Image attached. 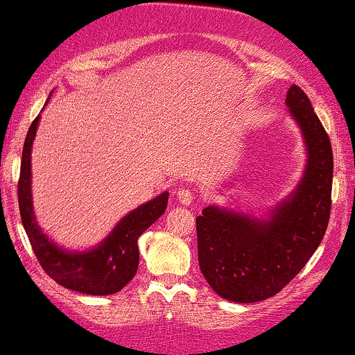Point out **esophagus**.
Returning <instances> with one entry per match:
<instances>
[{
    "label": "esophagus",
    "instance_id": "34e87169",
    "mask_svg": "<svg viewBox=\"0 0 355 355\" xmlns=\"http://www.w3.org/2000/svg\"><path fill=\"white\" fill-rule=\"evenodd\" d=\"M177 198L182 205H191L195 200V193H193V190L187 189V187H180L177 191Z\"/></svg>",
    "mask_w": 355,
    "mask_h": 355
}]
</instances>
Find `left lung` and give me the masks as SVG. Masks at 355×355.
Segmentation results:
<instances>
[{"instance_id":"1","label":"left lung","mask_w":355,"mask_h":355,"mask_svg":"<svg viewBox=\"0 0 355 355\" xmlns=\"http://www.w3.org/2000/svg\"><path fill=\"white\" fill-rule=\"evenodd\" d=\"M286 104L301 125L307 168L300 189L279 205L270 221L207 207L196 218L200 271L218 296L256 302L275 296L297 276L318 250L331 215V140L300 85Z\"/></svg>"}]
</instances>
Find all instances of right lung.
Wrapping results in <instances>:
<instances>
[{
    "label": "right lung",
    "mask_w": 355,
    "mask_h": 355,
    "mask_svg": "<svg viewBox=\"0 0 355 355\" xmlns=\"http://www.w3.org/2000/svg\"><path fill=\"white\" fill-rule=\"evenodd\" d=\"M40 115L34 119L24 140L18 180L21 221L34 254L46 275L72 291L105 296L114 294L135 276L139 268V236L165 211L168 193L142 205L114 228L107 240L89 253H66L41 233L31 207V147Z\"/></svg>",
    "instance_id": "add662e5"
}]
</instances>
